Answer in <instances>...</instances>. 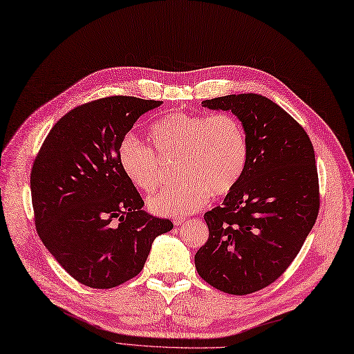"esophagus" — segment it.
Returning a JSON list of instances; mask_svg holds the SVG:
<instances>
[{"instance_id":"1","label":"esophagus","mask_w":354,"mask_h":354,"mask_svg":"<svg viewBox=\"0 0 354 354\" xmlns=\"http://www.w3.org/2000/svg\"><path fill=\"white\" fill-rule=\"evenodd\" d=\"M182 221H185V217H182V216H176V217H174V225L175 226H179Z\"/></svg>"}]
</instances>
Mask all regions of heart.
Masks as SVG:
<instances>
[{"mask_svg":"<svg viewBox=\"0 0 354 354\" xmlns=\"http://www.w3.org/2000/svg\"><path fill=\"white\" fill-rule=\"evenodd\" d=\"M150 137L154 149L136 136H125L118 146V163L136 187L150 192L163 182L162 157H179L182 180L149 198L157 214L197 212L210 194L227 195L243 176L250 146L242 122L230 113L174 112L151 125Z\"/></svg>","mask_w":354,"mask_h":354,"instance_id":"heart-1","label":"heart"}]
</instances>
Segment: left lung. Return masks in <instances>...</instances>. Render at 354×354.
I'll list each match as a JSON object with an SVG mask.
<instances>
[{
    "mask_svg": "<svg viewBox=\"0 0 354 354\" xmlns=\"http://www.w3.org/2000/svg\"><path fill=\"white\" fill-rule=\"evenodd\" d=\"M201 104L239 118L250 156L236 188L204 214L208 239L195 254V267L214 289L250 295L289 268L315 225V153L304 127L266 96L229 95Z\"/></svg>",
    "mask_w": 354,
    "mask_h": 354,
    "instance_id": "left-lung-1",
    "label": "left lung"
}]
</instances>
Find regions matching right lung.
Masks as SVG:
<instances>
[{
	"label": "right lung",
	"mask_w": 354,
	"mask_h": 354,
	"mask_svg": "<svg viewBox=\"0 0 354 354\" xmlns=\"http://www.w3.org/2000/svg\"><path fill=\"white\" fill-rule=\"evenodd\" d=\"M159 100L109 96L80 104L52 127L32 172L39 238L61 267L91 289H112L142 270L167 218L144 201L118 163V146Z\"/></svg>",
	"instance_id": "right-lung-1"
}]
</instances>
